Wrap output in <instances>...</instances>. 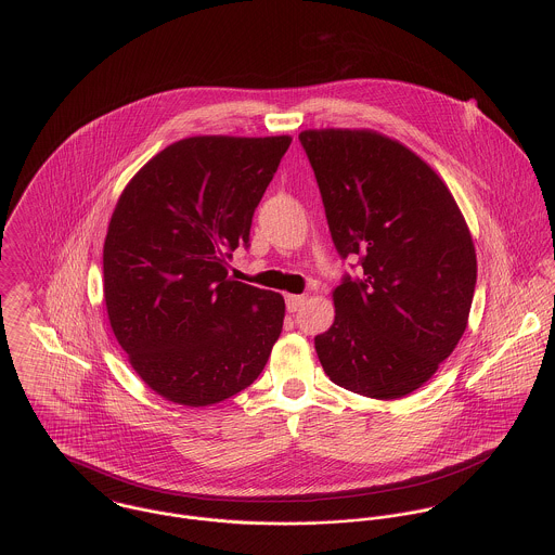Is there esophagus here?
<instances>
[{
	"label": "esophagus",
	"mask_w": 555,
	"mask_h": 555,
	"mask_svg": "<svg viewBox=\"0 0 555 555\" xmlns=\"http://www.w3.org/2000/svg\"><path fill=\"white\" fill-rule=\"evenodd\" d=\"M305 299H307L305 295H286V309L288 311H297L302 302H305Z\"/></svg>",
	"instance_id": "obj_1"
}]
</instances>
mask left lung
<instances>
[{
	"mask_svg": "<svg viewBox=\"0 0 555 555\" xmlns=\"http://www.w3.org/2000/svg\"><path fill=\"white\" fill-rule=\"evenodd\" d=\"M335 248L362 275L335 291L315 337L324 373L356 395L395 401L422 388L462 339L477 282L468 224L439 173L373 129L299 133Z\"/></svg>",
	"mask_w": 555,
	"mask_h": 555,
	"instance_id": "8db88e82",
	"label": "left lung"
}]
</instances>
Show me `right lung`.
<instances>
[{"instance_id":"right-lung-1","label":"right lung","mask_w":555,"mask_h":555,"mask_svg":"<svg viewBox=\"0 0 555 555\" xmlns=\"http://www.w3.org/2000/svg\"><path fill=\"white\" fill-rule=\"evenodd\" d=\"M291 135H195L129 180L103 242V299L116 341L158 397L207 406L246 390L284 324V297L229 275L248 244Z\"/></svg>"}]
</instances>
